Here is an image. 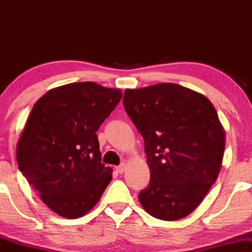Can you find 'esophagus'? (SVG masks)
Here are the masks:
<instances>
[{
    "label": "esophagus",
    "instance_id": "34e87169",
    "mask_svg": "<svg viewBox=\"0 0 252 252\" xmlns=\"http://www.w3.org/2000/svg\"><path fill=\"white\" fill-rule=\"evenodd\" d=\"M116 170H117V173H120V174H122L124 170H126V164L122 163V164H120V166H117V167H116Z\"/></svg>",
    "mask_w": 252,
    "mask_h": 252
}]
</instances>
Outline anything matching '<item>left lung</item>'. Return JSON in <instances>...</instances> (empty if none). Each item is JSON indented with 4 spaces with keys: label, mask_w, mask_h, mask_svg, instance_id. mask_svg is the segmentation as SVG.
Segmentation results:
<instances>
[{
    "label": "left lung",
    "mask_w": 252,
    "mask_h": 252,
    "mask_svg": "<svg viewBox=\"0 0 252 252\" xmlns=\"http://www.w3.org/2000/svg\"><path fill=\"white\" fill-rule=\"evenodd\" d=\"M123 105L143 136L150 181L138 194L143 209L161 220L192 213L221 167L225 131L215 106L184 86L161 83L126 90Z\"/></svg>",
    "instance_id": "obj_1"
}]
</instances>
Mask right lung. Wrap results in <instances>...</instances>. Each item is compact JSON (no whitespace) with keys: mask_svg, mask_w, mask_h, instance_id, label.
Listing matches in <instances>:
<instances>
[{"mask_svg":"<svg viewBox=\"0 0 252 252\" xmlns=\"http://www.w3.org/2000/svg\"><path fill=\"white\" fill-rule=\"evenodd\" d=\"M121 98L120 90L83 82L50 90L34 104L17 144V164L59 216H84L111 181L96 131Z\"/></svg>","mask_w":252,"mask_h":252,"instance_id":"1","label":"right lung"}]
</instances>
